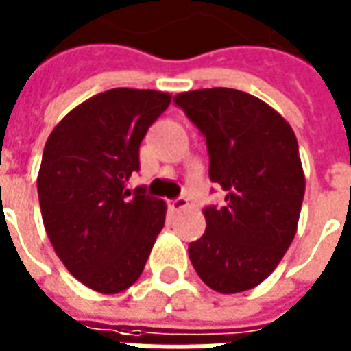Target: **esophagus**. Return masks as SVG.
<instances>
[{
	"instance_id": "34e87169",
	"label": "esophagus",
	"mask_w": 351,
	"mask_h": 351,
	"mask_svg": "<svg viewBox=\"0 0 351 351\" xmlns=\"http://www.w3.org/2000/svg\"><path fill=\"white\" fill-rule=\"evenodd\" d=\"M188 206H190V202L186 199L184 195H180V197L169 202V209H171V211H182V209H186Z\"/></svg>"
}]
</instances>
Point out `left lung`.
Wrapping results in <instances>:
<instances>
[{
  "mask_svg": "<svg viewBox=\"0 0 351 351\" xmlns=\"http://www.w3.org/2000/svg\"><path fill=\"white\" fill-rule=\"evenodd\" d=\"M206 136L209 178L225 206L206 207V232L188 245L195 273L221 294L261 285L285 257L306 194L298 140L280 113L232 88L175 95Z\"/></svg>",
  "mask_w": 351,
  "mask_h": 351,
  "instance_id": "8db88e82",
  "label": "left lung"
}]
</instances>
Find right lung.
Here are the masks:
<instances>
[{
	"instance_id": "1",
	"label": "right lung",
	"mask_w": 351,
	"mask_h": 351,
	"mask_svg": "<svg viewBox=\"0 0 351 351\" xmlns=\"http://www.w3.org/2000/svg\"><path fill=\"white\" fill-rule=\"evenodd\" d=\"M169 104L167 92L113 88L66 113L45 142L38 173L45 232L66 271L95 292L134 285L165 225V202L126 182Z\"/></svg>"
}]
</instances>
